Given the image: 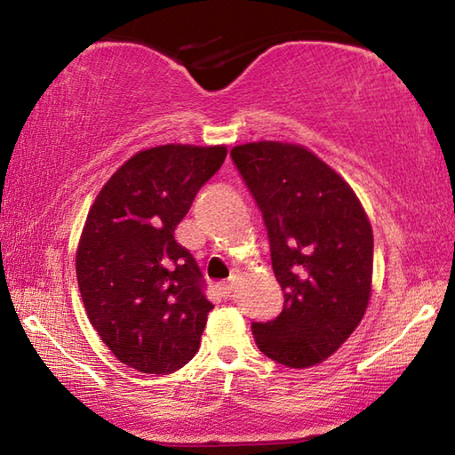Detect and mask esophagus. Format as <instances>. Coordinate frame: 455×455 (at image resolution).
<instances>
[{
	"instance_id": "34e87169",
	"label": "esophagus",
	"mask_w": 455,
	"mask_h": 455,
	"mask_svg": "<svg viewBox=\"0 0 455 455\" xmlns=\"http://www.w3.org/2000/svg\"><path fill=\"white\" fill-rule=\"evenodd\" d=\"M235 284H236V276H230V279H228L227 283H222V284H220V295H222V297H225V299H228V297H233Z\"/></svg>"
}]
</instances>
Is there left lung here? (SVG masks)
Instances as JSON below:
<instances>
[{
  "label": "left lung",
  "instance_id": "8db88e82",
  "mask_svg": "<svg viewBox=\"0 0 455 455\" xmlns=\"http://www.w3.org/2000/svg\"><path fill=\"white\" fill-rule=\"evenodd\" d=\"M268 230L284 292L279 317L252 323L257 347L292 369L313 367L347 341L373 289V230L355 190L317 154L259 140L230 150Z\"/></svg>",
  "mask_w": 455,
  "mask_h": 455
}]
</instances>
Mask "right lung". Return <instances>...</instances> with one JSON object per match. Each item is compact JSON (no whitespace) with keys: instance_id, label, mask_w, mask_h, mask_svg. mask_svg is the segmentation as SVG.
<instances>
[{"instance_id":"1","label":"right lung","mask_w":455,"mask_h":455,"mask_svg":"<svg viewBox=\"0 0 455 455\" xmlns=\"http://www.w3.org/2000/svg\"><path fill=\"white\" fill-rule=\"evenodd\" d=\"M225 158V144L140 150L90 206L76 275L92 327L120 363L164 375L196 355L214 305L174 228Z\"/></svg>"}]
</instances>
